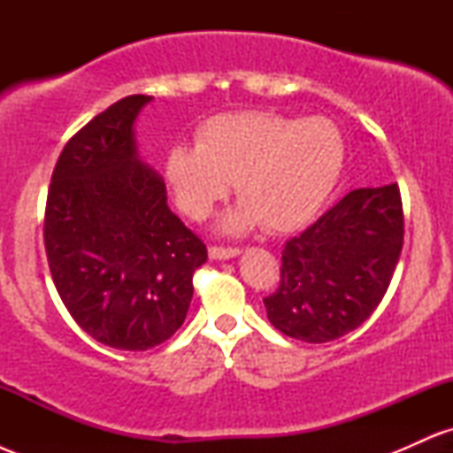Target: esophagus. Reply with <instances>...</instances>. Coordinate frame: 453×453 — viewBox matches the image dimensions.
<instances>
[{
	"label": "esophagus",
	"instance_id": "esophagus-1",
	"mask_svg": "<svg viewBox=\"0 0 453 453\" xmlns=\"http://www.w3.org/2000/svg\"><path fill=\"white\" fill-rule=\"evenodd\" d=\"M242 249L238 247H211L209 249V256L212 259H232L236 256H241Z\"/></svg>",
	"mask_w": 453,
	"mask_h": 453
}]
</instances>
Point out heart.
<instances>
[{"mask_svg":"<svg viewBox=\"0 0 453 453\" xmlns=\"http://www.w3.org/2000/svg\"><path fill=\"white\" fill-rule=\"evenodd\" d=\"M342 161L345 144L327 119L247 111L202 123L196 147L168 150L164 174L189 219H206L232 179L241 202L223 217L221 230L241 234L264 223L273 232H288L321 209Z\"/></svg>","mask_w":453,"mask_h":453,"instance_id":"obj_1","label":"heart"}]
</instances>
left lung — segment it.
<instances>
[{"instance_id": "1", "label": "left lung", "mask_w": 453, "mask_h": 453, "mask_svg": "<svg viewBox=\"0 0 453 453\" xmlns=\"http://www.w3.org/2000/svg\"><path fill=\"white\" fill-rule=\"evenodd\" d=\"M404 236L396 183L362 187L285 242L277 292L264 298L285 336L327 342L362 326L386 296Z\"/></svg>"}]
</instances>
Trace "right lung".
<instances>
[{"label":"right lung","instance_id":"obj_1","mask_svg":"<svg viewBox=\"0 0 453 453\" xmlns=\"http://www.w3.org/2000/svg\"><path fill=\"white\" fill-rule=\"evenodd\" d=\"M129 96L67 140L50 176L44 247L55 288L87 334L147 351L183 326L206 244L168 209L161 176L138 159Z\"/></svg>","mask_w":453,"mask_h":453}]
</instances>
